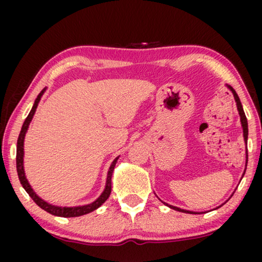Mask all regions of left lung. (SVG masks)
Returning <instances> with one entry per match:
<instances>
[{"label": "left lung", "mask_w": 262, "mask_h": 262, "mask_svg": "<svg viewBox=\"0 0 262 262\" xmlns=\"http://www.w3.org/2000/svg\"><path fill=\"white\" fill-rule=\"evenodd\" d=\"M228 88L230 89V91L232 92V94H234V98H235V101H236V106H237V110H238V114H239V117H241V124H242V128H243V137H245V142L247 143V139H248V123H247V118H246L245 111H243V107L241 105V101H239V98H238V95L236 94L235 89L232 88V87H230V85H228ZM247 159H248V155H247ZM247 162H248V160L246 161V168H247ZM245 173H246V170H245ZM245 173H243V175H245ZM163 204H166V205L168 207H170V209L180 211V212H185V213H205V212H193V211H187V210L180 209V207L169 205V204H167V203H163Z\"/></svg>", "instance_id": "left-lung-1"}]
</instances>
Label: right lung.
Masks as SVG:
<instances>
[{
    "instance_id": "right-lung-1",
    "label": "right lung",
    "mask_w": 262,
    "mask_h": 262,
    "mask_svg": "<svg viewBox=\"0 0 262 262\" xmlns=\"http://www.w3.org/2000/svg\"><path fill=\"white\" fill-rule=\"evenodd\" d=\"M45 88L39 93V95L35 99L34 105L32 107L30 114H28L26 119H25V123L21 127L19 138H17V145H16V170H17V175H19V180L23 185V187L25 188L33 202L37 204L39 207H41L42 210H45L46 212L53 214V216H58V217H78V216H83V214H87L92 211H94L102 205L103 203L108 199V196L111 194V189H112V174L114 170V167H116V163L119 157L114 159V161L111 164L108 174H107V180H106V187L103 189V192L101 193V195L99 196L95 202H93L92 204H88V205H83V206H74V207H67V206H56V205H51V204L46 203L45 200H42L41 198H39L33 189H32L31 185L28 184L26 177H25V170H24V139H25V135H26L28 125H30L32 118H33L35 110H37L38 103L40 101L42 94H44Z\"/></svg>"
}]
</instances>
